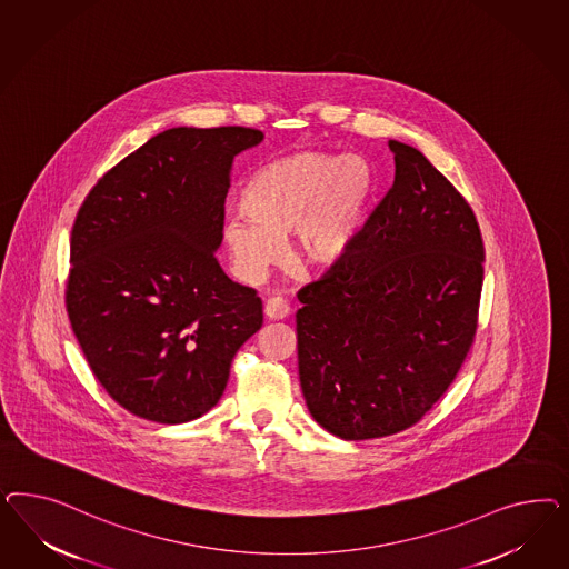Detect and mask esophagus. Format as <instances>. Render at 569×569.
Segmentation results:
<instances>
[{
    "instance_id": "esophagus-1",
    "label": "esophagus",
    "mask_w": 569,
    "mask_h": 569,
    "mask_svg": "<svg viewBox=\"0 0 569 569\" xmlns=\"http://www.w3.org/2000/svg\"><path fill=\"white\" fill-rule=\"evenodd\" d=\"M288 315H290V307H288L286 300H281V298H269V300L264 302V317H267L269 321H281V319H286Z\"/></svg>"
}]
</instances>
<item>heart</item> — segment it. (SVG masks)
Instances as JSON below:
<instances>
[{
  "label": "heart",
  "mask_w": 569,
  "mask_h": 569,
  "mask_svg": "<svg viewBox=\"0 0 569 569\" xmlns=\"http://www.w3.org/2000/svg\"><path fill=\"white\" fill-rule=\"evenodd\" d=\"M373 190V171L361 156L300 152L269 162L243 190L246 214L223 223L236 273L259 283L283 259L290 236L300 269H333L359 238Z\"/></svg>",
  "instance_id": "heart-1"
}]
</instances>
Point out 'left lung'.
Listing matches in <instances>:
<instances>
[{
    "label": "left lung",
    "mask_w": 569,
    "mask_h": 569,
    "mask_svg": "<svg viewBox=\"0 0 569 569\" xmlns=\"http://www.w3.org/2000/svg\"><path fill=\"white\" fill-rule=\"evenodd\" d=\"M388 148L392 188L348 257L298 292L300 388L312 419L342 440L417 423L478 326L483 243L471 208L417 148Z\"/></svg>",
    "instance_id": "8db88e82"
}]
</instances>
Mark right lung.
<instances>
[{
    "label": "right lung",
    "instance_id": "1",
    "mask_svg": "<svg viewBox=\"0 0 569 569\" xmlns=\"http://www.w3.org/2000/svg\"><path fill=\"white\" fill-rule=\"evenodd\" d=\"M246 127H172L89 191L70 233L67 310L93 376L129 413L186 423L223 397L262 326L252 288L224 276V198Z\"/></svg>",
    "mask_w": 569,
    "mask_h": 569
}]
</instances>
